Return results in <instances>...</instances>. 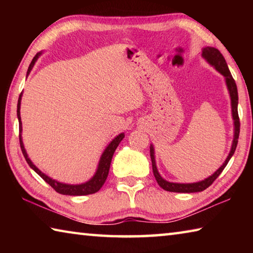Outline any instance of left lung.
<instances>
[{
  "mask_svg": "<svg viewBox=\"0 0 253 253\" xmlns=\"http://www.w3.org/2000/svg\"><path fill=\"white\" fill-rule=\"evenodd\" d=\"M202 55L203 58L208 60V62L210 65H212L215 69L220 72V74L223 75L225 77V83L226 85H228L229 92H230V97H231V105H232V117L234 121V138H233V143H232V147H231V151L228 158H226L225 162L223 163V165L216 170L215 173L211 176L205 178L204 181H201L198 183H190V184H181V183H170L165 181L163 178L158 170L156 169V163H155V156H154V148L151 145V160H152V166H153V173L154 176H155L156 181L158 183L163 190L169 191V192H176V193H194V192H202L205 188H208L211 184L215 181L217 176L222 173V170L224 169V168L228 164L230 158L232 157V155L235 152V148H237L238 145V139H239V134H240V119H239V114H238V89H237V84H235V81L233 79L232 75L229 70V67L226 65L225 59L219 50L215 48H211V46H207L204 48L202 51Z\"/></svg>",
  "mask_w": 253,
  "mask_h": 253,
  "instance_id": "obj_1",
  "label": "left lung"
}]
</instances>
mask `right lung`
Segmentation results:
<instances>
[{"label":"right lung","mask_w":253,"mask_h":253,"mask_svg":"<svg viewBox=\"0 0 253 253\" xmlns=\"http://www.w3.org/2000/svg\"><path fill=\"white\" fill-rule=\"evenodd\" d=\"M39 55H40V53H38V54H36V57L32 59V61H31V63H30L29 69H28V75H29V72L31 71L32 67L34 66V63H36L37 59L39 58ZM21 96H22V93H21L19 97L18 110H16V113H18V118H19V130H20L19 139H20L21 151H22L23 156L30 168H31L34 172H37L38 174H39L40 176L43 178L44 181L48 183L55 192H58V193H60V194H63V195H88V194H93V193H96V192L99 191L101 186L104 185L107 176H108L111 158H113L114 153H115V151H116V148L119 145V143L122 142V139L125 137V135L119 134L117 137H115V139L111 140L110 144L105 149V152L102 153L101 158L99 161V165H98V169H97V172L95 174V176H93L90 181H88L87 183H84V184H79V185H69V184L59 183L57 181H54V179L50 178L49 176H46L45 174L42 173L41 170L38 169L31 161H30V158L28 157V154H27V152H25L22 138H21V130H22V123H21V116H20Z\"/></svg>","instance_id":"right-lung-1"}]
</instances>
